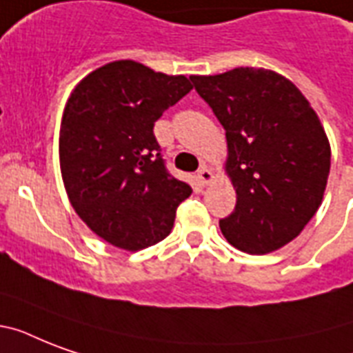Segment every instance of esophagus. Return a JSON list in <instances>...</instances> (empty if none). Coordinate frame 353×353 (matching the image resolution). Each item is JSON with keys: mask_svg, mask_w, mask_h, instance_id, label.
Here are the masks:
<instances>
[{"mask_svg": "<svg viewBox=\"0 0 353 353\" xmlns=\"http://www.w3.org/2000/svg\"><path fill=\"white\" fill-rule=\"evenodd\" d=\"M196 179H198L199 185H209V183H212V179H214V176H212V170H210L209 166H201L198 170V176H196Z\"/></svg>", "mask_w": 353, "mask_h": 353, "instance_id": "esophagus-1", "label": "esophagus"}]
</instances>
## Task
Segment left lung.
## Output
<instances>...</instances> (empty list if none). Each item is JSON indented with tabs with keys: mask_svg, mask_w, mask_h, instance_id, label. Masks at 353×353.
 <instances>
[{
	"mask_svg": "<svg viewBox=\"0 0 353 353\" xmlns=\"http://www.w3.org/2000/svg\"><path fill=\"white\" fill-rule=\"evenodd\" d=\"M225 128L236 207L220 220L227 241L249 254L276 251L301 234L323 201L330 144L295 84L268 69L190 77Z\"/></svg>",
	"mask_w": 353,
	"mask_h": 353,
	"instance_id": "left-lung-1",
	"label": "left lung"
}]
</instances>
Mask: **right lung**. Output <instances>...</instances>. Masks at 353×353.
<instances>
[{
	"mask_svg": "<svg viewBox=\"0 0 353 353\" xmlns=\"http://www.w3.org/2000/svg\"><path fill=\"white\" fill-rule=\"evenodd\" d=\"M192 85L119 60L90 73L69 97L60 126V168L69 201L91 231L139 251L170 234L192 194L166 170L155 121Z\"/></svg>",
	"mask_w": 353,
	"mask_h": 353,
	"instance_id": "add662e5",
	"label": "right lung"
}]
</instances>
